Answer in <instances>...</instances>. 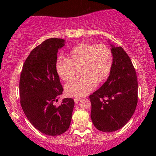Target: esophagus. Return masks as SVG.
Instances as JSON below:
<instances>
[{"mask_svg":"<svg viewBox=\"0 0 156 156\" xmlns=\"http://www.w3.org/2000/svg\"><path fill=\"white\" fill-rule=\"evenodd\" d=\"M74 103H75L76 104H77L79 102H80L81 99H80V98H75V99H74Z\"/></svg>","mask_w":156,"mask_h":156,"instance_id":"esophagus-1","label":"esophagus"}]
</instances>
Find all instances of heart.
Listing matches in <instances>:
<instances>
[{"label":"heart","mask_w":156,"mask_h":156,"mask_svg":"<svg viewBox=\"0 0 156 156\" xmlns=\"http://www.w3.org/2000/svg\"><path fill=\"white\" fill-rule=\"evenodd\" d=\"M112 65L113 55L108 46L81 43L70 50L67 59H57L56 70L62 80L69 81L79 68L82 74L66 85L65 92L69 97H82L108 78Z\"/></svg>","instance_id":"b5f03b06"}]
</instances>
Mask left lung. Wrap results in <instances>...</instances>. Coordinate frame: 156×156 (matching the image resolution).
Returning <instances> with one entry per match:
<instances>
[{
	"mask_svg": "<svg viewBox=\"0 0 156 156\" xmlns=\"http://www.w3.org/2000/svg\"><path fill=\"white\" fill-rule=\"evenodd\" d=\"M110 44L112 71L104 84L89 96L93 124L107 133L116 131L129 122L138 102L137 76L131 59L121 47Z\"/></svg>",
	"mask_w": 156,
	"mask_h": 156,
	"instance_id": "1",
	"label": "left lung"
}]
</instances>
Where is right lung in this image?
Instances as JSON below:
<instances>
[{"instance_id": "add662e5", "label": "right lung", "mask_w": 156, "mask_h": 156, "mask_svg": "<svg viewBox=\"0 0 156 156\" xmlns=\"http://www.w3.org/2000/svg\"><path fill=\"white\" fill-rule=\"evenodd\" d=\"M60 38L48 39L30 53L20 74V104L31 124L48 136H59L69 129L74 100L65 98L59 106L55 104L62 94L56 62L58 50L65 46Z\"/></svg>"}]
</instances>
